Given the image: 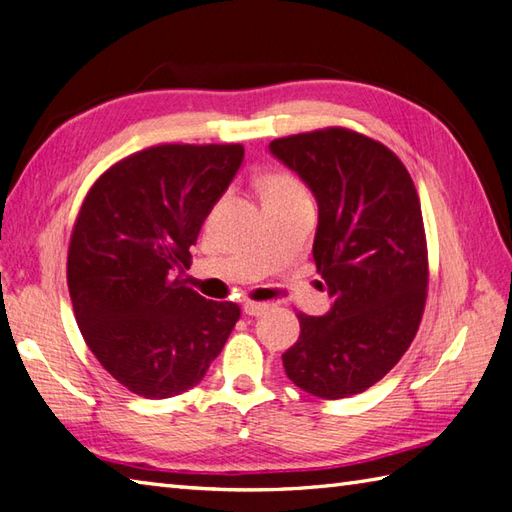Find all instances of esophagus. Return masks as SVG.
Instances as JSON below:
<instances>
[{"label": "esophagus", "mask_w": 512, "mask_h": 512, "mask_svg": "<svg viewBox=\"0 0 512 512\" xmlns=\"http://www.w3.org/2000/svg\"><path fill=\"white\" fill-rule=\"evenodd\" d=\"M268 310V303H259V301H244V314L248 316H259Z\"/></svg>", "instance_id": "esophagus-1"}]
</instances>
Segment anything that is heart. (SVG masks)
<instances>
[{
    "label": "heart",
    "instance_id": "obj_1",
    "mask_svg": "<svg viewBox=\"0 0 512 512\" xmlns=\"http://www.w3.org/2000/svg\"><path fill=\"white\" fill-rule=\"evenodd\" d=\"M259 189H261V198H264V202L307 196L305 187L288 172H268V174H264V176H261V181H259Z\"/></svg>",
    "mask_w": 512,
    "mask_h": 512
}]
</instances>
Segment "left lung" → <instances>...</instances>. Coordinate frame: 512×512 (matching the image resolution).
I'll list each match as a JSON object with an SVG mask.
<instances>
[{
  "label": "left lung",
  "instance_id": "left-lung-1",
  "mask_svg": "<svg viewBox=\"0 0 512 512\" xmlns=\"http://www.w3.org/2000/svg\"><path fill=\"white\" fill-rule=\"evenodd\" d=\"M270 152L318 200L314 261L334 299L327 316L296 314L285 375L314 397L358 395L401 360L423 318L430 268L417 187L395 152L351 128L281 137Z\"/></svg>",
  "mask_w": 512,
  "mask_h": 512
}]
</instances>
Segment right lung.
Wrapping results in <instances>:
<instances>
[{
    "mask_svg": "<svg viewBox=\"0 0 512 512\" xmlns=\"http://www.w3.org/2000/svg\"><path fill=\"white\" fill-rule=\"evenodd\" d=\"M242 159V144L150 146L104 170L82 200L67 251L76 323L139 397L196 386L240 320V305L207 301L183 272Z\"/></svg>",
    "mask_w": 512,
    "mask_h": 512,
    "instance_id": "1",
    "label": "right lung"
}]
</instances>
